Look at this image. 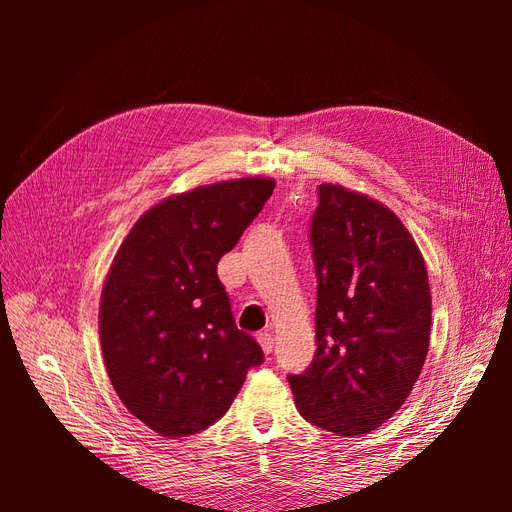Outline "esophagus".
I'll list each match as a JSON object with an SVG mask.
<instances>
[{
    "instance_id": "esophagus-1",
    "label": "esophagus",
    "mask_w": 512,
    "mask_h": 512,
    "mask_svg": "<svg viewBox=\"0 0 512 512\" xmlns=\"http://www.w3.org/2000/svg\"><path fill=\"white\" fill-rule=\"evenodd\" d=\"M258 344H260V348H262V352H265V354L273 352V337L269 333H260L258 335Z\"/></svg>"
}]
</instances>
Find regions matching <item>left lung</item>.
I'll return each mask as SVG.
<instances>
[{
	"label": "left lung",
	"instance_id": "obj_1",
	"mask_svg": "<svg viewBox=\"0 0 512 512\" xmlns=\"http://www.w3.org/2000/svg\"><path fill=\"white\" fill-rule=\"evenodd\" d=\"M318 198L309 228L318 348L288 382L305 421L352 438L412 393L429 350L431 292L421 250L389 207L335 183Z\"/></svg>",
	"mask_w": 512,
	"mask_h": 512
}]
</instances>
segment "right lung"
<instances>
[{
  "label": "right lung",
  "instance_id": "obj_1",
  "mask_svg": "<svg viewBox=\"0 0 512 512\" xmlns=\"http://www.w3.org/2000/svg\"><path fill=\"white\" fill-rule=\"evenodd\" d=\"M275 181L245 177L164 198L123 239L100 299V344L121 404L160 436H192L226 414L262 363L239 331L218 262Z\"/></svg>",
  "mask_w": 512,
  "mask_h": 512
}]
</instances>
